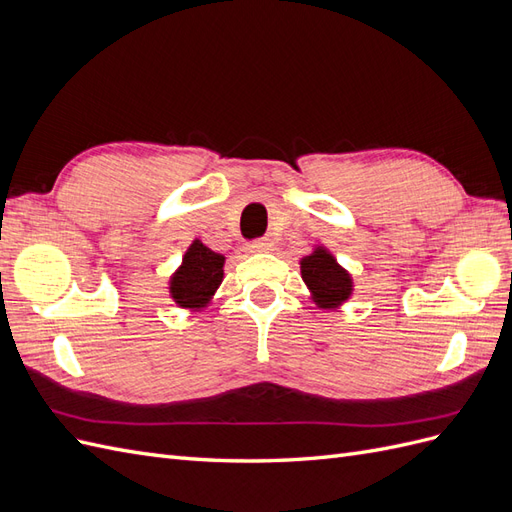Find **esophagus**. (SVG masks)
Here are the masks:
<instances>
[{"label": "esophagus", "instance_id": "34e87169", "mask_svg": "<svg viewBox=\"0 0 512 512\" xmlns=\"http://www.w3.org/2000/svg\"><path fill=\"white\" fill-rule=\"evenodd\" d=\"M247 250H250V252H267V250H271V243L267 239H256V241L247 245Z\"/></svg>", "mask_w": 512, "mask_h": 512}]
</instances>
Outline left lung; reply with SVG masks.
<instances>
[{"mask_svg": "<svg viewBox=\"0 0 512 512\" xmlns=\"http://www.w3.org/2000/svg\"><path fill=\"white\" fill-rule=\"evenodd\" d=\"M301 277L307 288L312 290L316 305L322 309L339 307L352 292L350 275L322 247L301 260Z\"/></svg>", "mask_w": 512, "mask_h": 512, "instance_id": "1", "label": "left lung"}]
</instances>
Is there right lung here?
<instances>
[{
	"label": "right lung",
	"instance_id": "add662e5",
	"mask_svg": "<svg viewBox=\"0 0 512 512\" xmlns=\"http://www.w3.org/2000/svg\"><path fill=\"white\" fill-rule=\"evenodd\" d=\"M224 277V256L215 254L198 239L188 247L181 267L170 277V297L179 307H207Z\"/></svg>",
	"mask_w": 512,
	"mask_h": 512
}]
</instances>
